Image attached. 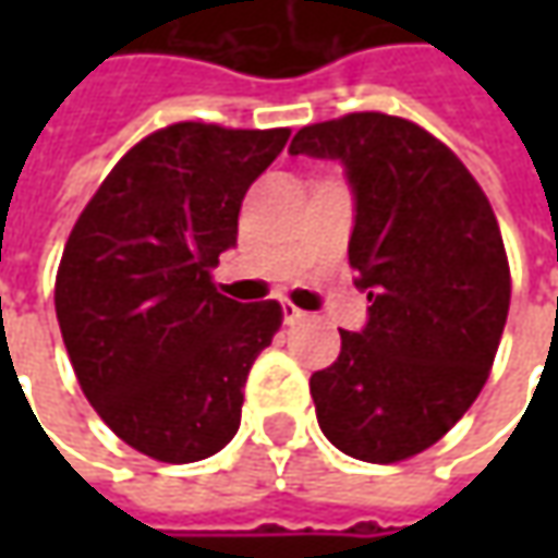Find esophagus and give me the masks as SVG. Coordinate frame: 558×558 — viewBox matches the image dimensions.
I'll use <instances>...</instances> for the list:
<instances>
[{"label": "esophagus", "instance_id": "34e87169", "mask_svg": "<svg viewBox=\"0 0 558 558\" xmlns=\"http://www.w3.org/2000/svg\"><path fill=\"white\" fill-rule=\"evenodd\" d=\"M301 316H304V311H298L291 301H282V319H286V323H298Z\"/></svg>", "mask_w": 558, "mask_h": 558}]
</instances>
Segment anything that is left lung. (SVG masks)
I'll use <instances>...</instances> for the list:
<instances>
[{
  "label": "left lung",
  "mask_w": 558,
  "mask_h": 558,
  "mask_svg": "<svg viewBox=\"0 0 558 558\" xmlns=\"http://www.w3.org/2000/svg\"><path fill=\"white\" fill-rule=\"evenodd\" d=\"M291 155L344 167L360 332L311 375L316 422L348 457L400 462L440 440L487 381L509 313V264L465 163L403 118L363 111L298 130Z\"/></svg>",
  "instance_id": "left-lung-1"
}]
</instances>
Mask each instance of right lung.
<instances>
[{
  "label": "right lung",
  "instance_id": "1",
  "mask_svg": "<svg viewBox=\"0 0 558 558\" xmlns=\"http://www.w3.org/2000/svg\"><path fill=\"white\" fill-rule=\"evenodd\" d=\"M289 136L163 126L114 163L71 229L54 279L64 348L105 425L151 460H207L239 432L251 363L282 307L226 298L210 269Z\"/></svg>",
  "mask_w": 558,
  "mask_h": 558
}]
</instances>
